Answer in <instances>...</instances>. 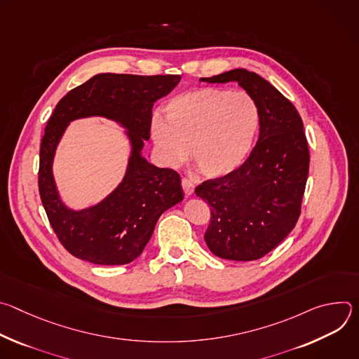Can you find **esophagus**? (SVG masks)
Masks as SVG:
<instances>
[{"mask_svg":"<svg viewBox=\"0 0 359 359\" xmlns=\"http://www.w3.org/2000/svg\"><path fill=\"white\" fill-rule=\"evenodd\" d=\"M182 187H183V191H184L186 196H191L193 191H194V184H193V182H191L190 179H187V177H183V179H182Z\"/></svg>","mask_w":359,"mask_h":359,"instance_id":"1","label":"esophagus"}]
</instances>
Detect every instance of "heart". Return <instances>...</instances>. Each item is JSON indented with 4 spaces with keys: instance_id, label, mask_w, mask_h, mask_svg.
<instances>
[{
    "instance_id": "obj_1",
    "label": "heart",
    "mask_w": 359,
    "mask_h": 359,
    "mask_svg": "<svg viewBox=\"0 0 359 359\" xmlns=\"http://www.w3.org/2000/svg\"><path fill=\"white\" fill-rule=\"evenodd\" d=\"M166 122L151 121L150 133L162 161L179 166L189 156L208 177L236 172L251 155L262 114L248 92L206 86L173 96L163 108Z\"/></svg>"
}]
</instances>
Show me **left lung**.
I'll use <instances>...</instances> for the list:
<instances>
[{"mask_svg": "<svg viewBox=\"0 0 359 359\" xmlns=\"http://www.w3.org/2000/svg\"><path fill=\"white\" fill-rule=\"evenodd\" d=\"M201 81H234L260 107V135L248 159L236 172L204 180L194 190L212 208L204 233L210 251L226 260H257L288 236L301 213L310 169L302 119L291 102L255 72L233 69Z\"/></svg>", "mask_w": 359, "mask_h": 359, "instance_id": "left-lung-1", "label": "left lung"}]
</instances>
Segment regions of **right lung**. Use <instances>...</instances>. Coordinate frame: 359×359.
Here are the masks:
<instances>
[{"instance_id": "1", "label": "right lung", "mask_w": 359, "mask_h": 359, "mask_svg": "<svg viewBox=\"0 0 359 359\" xmlns=\"http://www.w3.org/2000/svg\"><path fill=\"white\" fill-rule=\"evenodd\" d=\"M179 82L180 75L99 74L58 102L41 140L38 189L49 224L76 259L99 266L133 262L161 215L183 200L179 173L140 156L143 140L150 137L153 104ZM95 114L118 120L130 130L133 156L124 182L111 196L95 208L72 212L60 203L53 183V153L71 120Z\"/></svg>"}]
</instances>
